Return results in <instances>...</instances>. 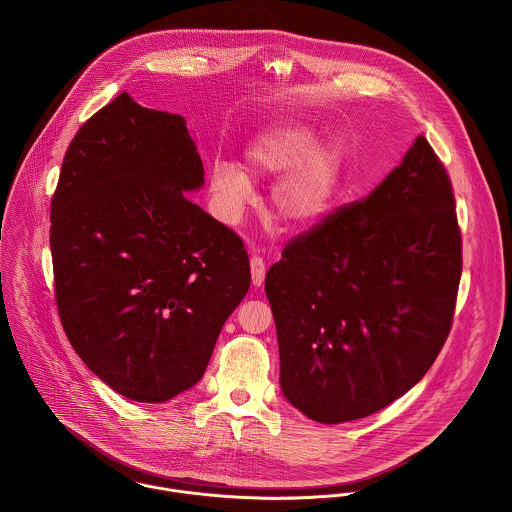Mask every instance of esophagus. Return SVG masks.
<instances>
[{
	"label": "esophagus",
	"instance_id": "obj_1",
	"mask_svg": "<svg viewBox=\"0 0 512 512\" xmlns=\"http://www.w3.org/2000/svg\"><path fill=\"white\" fill-rule=\"evenodd\" d=\"M250 272H252V284L260 288L264 284V278H266V262L260 256H252L250 258Z\"/></svg>",
	"mask_w": 512,
	"mask_h": 512
}]
</instances>
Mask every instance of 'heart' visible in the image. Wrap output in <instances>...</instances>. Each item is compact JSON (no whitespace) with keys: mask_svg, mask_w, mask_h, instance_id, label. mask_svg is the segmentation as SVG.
<instances>
[{"mask_svg":"<svg viewBox=\"0 0 512 512\" xmlns=\"http://www.w3.org/2000/svg\"><path fill=\"white\" fill-rule=\"evenodd\" d=\"M248 169L258 177L284 175L270 195L272 217L288 230L317 224L337 205L347 169L341 144H321L319 132L303 122L276 124L246 149ZM211 191L222 217L236 220L250 199L248 175L234 163L211 169Z\"/></svg>","mask_w":512,"mask_h":512,"instance_id":"heart-1","label":"heart"}]
</instances>
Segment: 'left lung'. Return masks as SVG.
Masks as SVG:
<instances>
[{"instance_id":"1","label":"left lung","mask_w":512,"mask_h":512,"mask_svg":"<svg viewBox=\"0 0 512 512\" xmlns=\"http://www.w3.org/2000/svg\"><path fill=\"white\" fill-rule=\"evenodd\" d=\"M461 264L449 175L418 136L368 197L297 234L266 274L290 404L341 424L404 396L449 335Z\"/></svg>"}]
</instances>
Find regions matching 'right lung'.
Returning <instances> with one entry per match:
<instances>
[{"instance_id":"add662e5","label":"right lung","mask_w":512,"mask_h":512,"mask_svg":"<svg viewBox=\"0 0 512 512\" xmlns=\"http://www.w3.org/2000/svg\"><path fill=\"white\" fill-rule=\"evenodd\" d=\"M185 118L122 92L76 132L51 201L55 299L76 355L136 402L195 386L250 288L240 236L191 203Z\"/></svg>"}]
</instances>
